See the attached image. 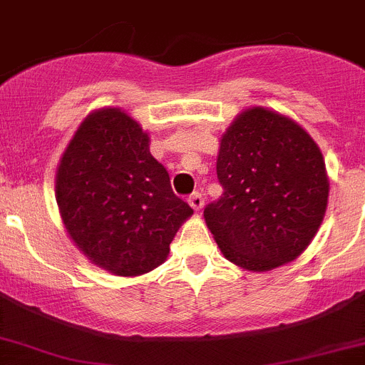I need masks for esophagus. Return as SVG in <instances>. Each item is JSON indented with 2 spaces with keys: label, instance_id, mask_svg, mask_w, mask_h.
<instances>
[{
  "label": "esophagus",
  "instance_id": "1",
  "mask_svg": "<svg viewBox=\"0 0 365 365\" xmlns=\"http://www.w3.org/2000/svg\"><path fill=\"white\" fill-rule=\"evenodd\" d=\"M188 202H190V206L195 210V212H199V210L205 206V197H202V193L195 192L188 197Z\"/></svg>",
  "mask_w": 365,
  "mask_h": 365
}]
</instances>
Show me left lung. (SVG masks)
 <instances>
[{
	"instance_id": "left-lung-1",
	"label": "left lung",
	"mask_w": 365,
	"mask_h": 365,
	"mask_svg": "<svg viewBox=\"0 0 365 365\" xmlns=\"http://www.w3.org/2000/svg\"><path fill=\"white\" fill-rule=\"evenodd\" d=\"M222 195L205 208L220 252L248 272H269L309 246L327 208L320 148L293 119L253 106L220 137Z\"/></svg>"
}]
</instances>
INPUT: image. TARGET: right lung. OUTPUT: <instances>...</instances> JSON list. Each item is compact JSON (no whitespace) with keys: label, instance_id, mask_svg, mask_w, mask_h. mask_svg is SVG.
<instances>
[{"label":"right lung","instance_id":"1","mask_svg":"<svg viewBox=\"0 0 365 365\" xmlns=\"http://www.w3.org/2000/svg\"><path fill=\"white\" fill-rule=\"evenodd\" d=\"M56 200L76 246L119 277L165 262L193 213L150 153L148 133L121 108L96 110L76 130L59 160Z\"/></svg>","mask_w":365,"mask_h":365}]
</instances>
